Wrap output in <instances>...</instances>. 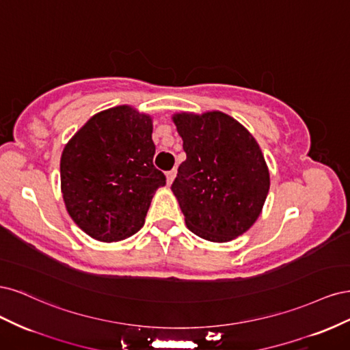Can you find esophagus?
Here are the masks:
<instances>
[{"instance_id":"obj_1","label":"esophagus","mask_w":350,"mask_h":350,"mask_svg":"<svg viewBox=\"0 0 350 350\" xmlns=\"http://www.w3.org/2000/svg\"><path fill=\"white\" fill-rule=\"evenodd\" d=\"M176 176V169H171V171L166 172V181H167V185H171L174 183V179Z\"/></svg>"}]
</instances>
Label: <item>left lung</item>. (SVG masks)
Instances as JSON below:
<instances>
[{"label":"left lung","mask_w":350,"mask_h":350,"mask_svg":"<svg viewBox=\"0 0 350 350\" xmlns=\"http://www.w3.org/2000/svg\"><path fill=\"white\" fill-rule=\"evenodd\" d=\"M187 159L171 187L187 228L210 242L241 237L261 215L270 174L258 143L220 111L172 115Z\"/></svg>","instance_id":"left-lung-1"}]
</instances>
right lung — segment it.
Returning a JSON list of instances; mask_svg holds the SVG:
<instances>
[{"label":"right lung","instance_id":"1","mask_svg":"<svg viewBox=\"0 0 350 350\" xmlns=\"http://www.w3.org/2000/svg\"><path fill=\"white\" fill-rule=\"evenodd\" d=\"M153 118L130 105L94 113L61 154V193L89 237L116 242L137 234L165 175L154 167Z\"/></svg>","mask_w":350,"mask_h":350}]
</instances>
